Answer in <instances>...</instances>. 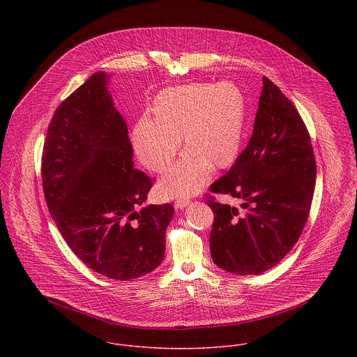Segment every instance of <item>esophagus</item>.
<instances>
[{
	"label": "esophagus",
	"instance_id": "34e87169",
	"mask_svg": "<svg viewBox=\"0 0 357 357\" xmlns=\"http://www.w3.org/2000/svg\"><path fill=\"white\" fill-rule=\"evenodd\" d=\"M176 207L177 208H184V207H187L188 204H190V199H185V198H183V199H177V202H176Z\"/></svg>",
	"mask_w": 357,
	"mask_h": 357
}]
</instances>
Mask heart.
<instances>
[{
	"mask_svg": "<svg viewBox=\"0 0 357 357\" xmlns=\"http://www.w3.org/2000/svg\"><path fill=\"white\" fill-rule=\"evenodd\" d=\"M155 118L143 116L133 129V147L144 166L163 172L181 144L188 147L160 178L166 198L197 194L207 183L213 165L228 166L239 153L245 126V99L232 82L187 84L162 91Z\"/></svg>",
	"mask_w": 357,
	"mask_h": 357,
	"instance_id": "b5f03b06",
	"label": "heart"
}]
</instances>
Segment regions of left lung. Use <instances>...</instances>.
Wrapping results in <instances>:
<instances>
[{"label":"left lung","mask_w":357,"mask_h":357,"mask_svg":"<svg viewBox=\"0 0 357 357\" xmlns=\"http://www.w3.org/2000/svg\"><path fill=\"white\" fill-rule=\"evenodd\" d=\"M253 136L231 170L210 185L242 201L239 208L207 201L214 213L210 253L236 275H259L287 255L305 227L316 162L301 115L282 91L262 78Z\"/></svg>","instance_id":"8db88e82"}]
</instances>
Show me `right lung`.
I'll return each mask as SVG.
<instances>
[{
	"instance_id": "right-lung-1",
	"label": "right lung",
	"mask_w": 357,
	"mask_h": 357,
	"mask_svg": "<svg viewBox=\"0 0 357 357\" xmlns=\"http://www.w3.org/2000/svg\"><path fill=\"white\" fill-rule=\"evenodd\" d=\"M108 81L95 73L57 107L44 144L43 185L52 218L75 255L109 279L129 280L162 262L174 208L143 207L153 183L135 169Z\"/></svg>"
}]
</instances>
